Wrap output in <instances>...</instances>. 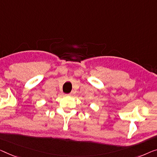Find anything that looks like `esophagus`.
I'll use <instances>...</instances> for the list:
<instances>
[{
  "label": "esophagus",
  "mask_w": 157,
  "mask_h": 157,
  "mask_svg": "<svg viewBox=\"0 0 157 157\" xmlns=\"http://www.w3.org/2000/svg\"><path fill=\"white\" fill-rule=\"evenodd\" d=\"M75 95V92H71V93L69 94L68 96H70V97H73V96Z\"/></svg>",
  "instance_id": "obj_1"
}]
</instances>
